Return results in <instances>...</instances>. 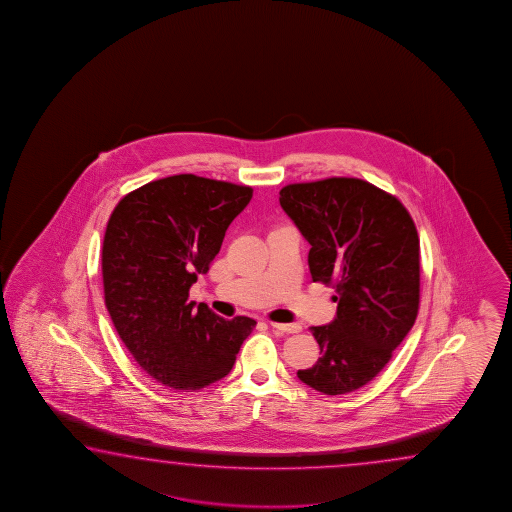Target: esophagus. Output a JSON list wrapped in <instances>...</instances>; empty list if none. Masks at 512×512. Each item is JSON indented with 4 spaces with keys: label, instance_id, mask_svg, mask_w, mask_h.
I'll return each mask as SVG.
<instances>
[{
    "label": "esophagus",
    "instance_id": "1",
    "mask_svg": "<svg viewBox=\"0 0 512 512\" xmlns=\"http://www.w3.org/2000/svg\"><path fill=\"white\" fill-rule=\"evenodd\" d=\"M270 328L281 333H299L303 330L299 324H281V322H270Z\"/></svg>",
    "mask_w": 512,
    "mask_h": 512
}]
</instances>
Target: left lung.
Returning a JSON list of instances; mask_svg holds the SVG:
<instances>
[{"label":"left lung","instance_id":"8db88e82","mask_svg":"<svg viewBox=\"0 0 512 512\" xmlns=\"http://www.w3.org/2000/svg\"><path fill=\"white\" fill-rule=\"evenodd\" d=\"M279 204L304 240L310 274L335 285L337 317L310 331L319 362L297 371L328 396L364 387L389 364L419 308V236L396 197L362 179L288 184Z\"/></svg>","mask_w":512,"mask_h":512}]
</instances>
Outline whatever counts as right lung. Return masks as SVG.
<instances>
[{
	"label": "right lung",
	"instance_id": "add662e5",
	"mask_svg": "<svg viewBox=\"0 0 512 512\" xmlns=\"http://www.w3.org/2000/svg\"><path fill=\"white\" fill-rule=\"evenodd\" d=\"M252 188L197 175L165 177L125 195L105 229V306L139 367L175 390L231 373L254 319L227 321L188 301Z\"/></svg>",
	"mask_w": 512,
	"mask_h": 512
}]
</instances>
